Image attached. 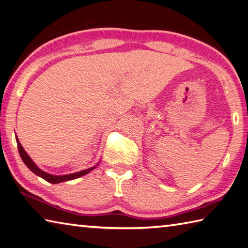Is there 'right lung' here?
<instances>
[{"label":"right lung","mask_w":248,"mask_h":248,"mask_svg":"<svg viewBox=\"0 0 248 248\" xmlns=\"http://www.w3.org/2000/svg\"><path fill=\"white\" fill-rule=\"evenodd\" d=\"M16 142H17V146H18V152H19V155L21 157V159H22V161H24L27 167H28L31 171H32L34 174H37L38 177H41L42 179L46 180V181H47L49 183H53V184L61 183V182H64V181H69V180H74V179L82 177V175L89 173L90 171L95 169L98 166V164H100V163H97L95 166H93V167H91V168L85 169V170H82V171H79V172L70 173V174H62V175L51 174V173L46 172V171H43L42 169H40L38 166L34 164V161L30 158V156L27 154V152L24 150V147L21 146V144L19 142V140H18L17 136H16Z\"/></svg>","instance_id":"right-lung-1"}]
</instances>
